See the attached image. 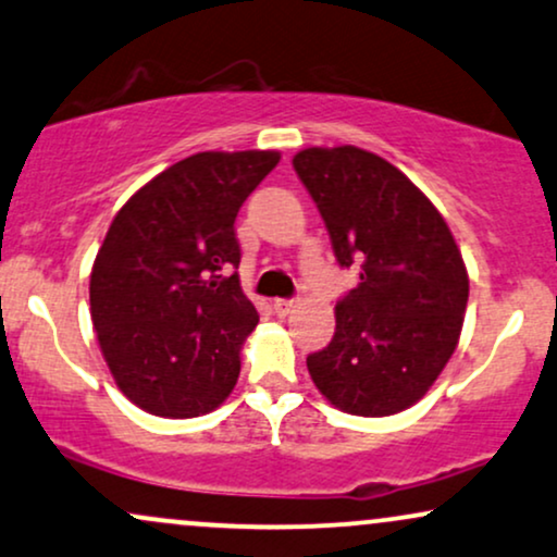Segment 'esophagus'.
Segmentation results:
<instances>
[{"instance_id": "34e87169", "label": "esophagus", "mask_w": 557, "mask_h": 557, "mask_svg": "<svg viewBox=\"0 0 557 557\" xmlns=\"http://www.w3.org/2000/svg\"><path fill=\"white\" fill-rule=\"evenodd\" d=\"M298 308V300L293 298H277L274 300V311L280 313V317H287V313H293Z\"/></svg>"}]
</instances>
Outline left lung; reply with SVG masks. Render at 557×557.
I'll return each mask as SVG.
<instances>
[{"label":"left lung","mask_w":557,"mask_h":557,"mask_svg":"<svg viewBox=\"0 0 557 557\" xmlns=\"http://www.w3.org/2000/svg\"><path fill=\"white\" fill-rule=\"evenodd\" d=\"M293 169L339 267L360 283L334 308L332 343L308 355L334 407L386 418L423 399L457 350L470 277L446 220L410 178L360 147H308Z\"/></svg>","instance_id":"obj_1"}]
</instances>
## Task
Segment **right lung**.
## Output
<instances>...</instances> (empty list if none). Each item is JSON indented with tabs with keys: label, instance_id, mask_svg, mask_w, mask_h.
<instances>
[{
	"label": "right lung",
	"instance_id": "1",
	"mask_svg": "<svg viewBox=\"0 0 557 557\" xmlns=\"http://www.w3.org/2000/svg\"><path fill=\"white\" fill-rule=\"evenodd\" d=\"M280 163L274 150L197 152L116 212L90 274L100 352L124 397L158 418H199L227 399L259 324L238 274L236 218Z\"/></svg>",
	"mask_w": 557,
	"mask_h": 557
}]
</instances>
